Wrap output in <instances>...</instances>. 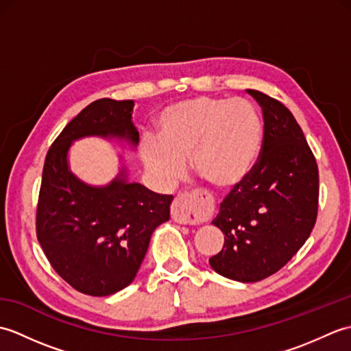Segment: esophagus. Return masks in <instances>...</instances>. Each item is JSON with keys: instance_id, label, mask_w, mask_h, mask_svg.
I'll use <instances>...</instances> for the list:
<instances>
[{"instance_id": "obj_1", "label": "esophagus", "mask_w": 351, "mask_h": 351, "mask_svg": "<svg viewBox=\"0 0 351 351\" xmlns=\"http://www.w3.org/2000/svg\"><path fill=\"white\" fill-rule=\"evenodd\" d=\"M210 213V205L202 193H181L171 204V219L180 225H197Z\"/></svg>"}]
</instances>
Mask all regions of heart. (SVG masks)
Returning <instances> with one entry per match:
<instances>
[{"label":"heart","mask_w":351,"mask_h":351,"mask_svg":"<svg viewBox=\"0 0 351 351\" xmlns=\"http://www.w3.org/2000/svg\"><path fill=\"white\" fill-rule=\"evenodd\" d=\"M156 141L146 137L143 160L164 187H173L193 160L196 173L214 187H240L255 169L263 146V122L243 98L184 99L164 108Z\"/></svg>","instance_id":"obj_1"}]
</instances>
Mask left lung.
<instances>
[{"label":"left lung","instance_id":"obj_1","mask_svg":"<svg viewBox=\"0 0 351 351\" xmlns=\"http://www.w3.org/2000/svg\"><path fill=\"white\" fill-rule=\"evenodd\" d=\"M247 93L263 108V147L250 176L220 204L213 225L225 244L210 258L215 273L245 283L279 271L309 238L318 211V167L299 123L282 102Z\"/></svg>","mask_w":351,"mask_h":351}]
</instances>
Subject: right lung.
<instances>
[{"label": "right lung", "instance_id": "obj_1", "mask_svg": "<svg viewBox=\"0 0 351 351\" xmlns=\"http://www.w3.org/2000/svg\"><path fill=\"white\" fill-rule=\"evenodd\" d=\"M134 101L98 99L64 126L45 158L36 232L52 268L72 288L104 297L136 278L154 230L170 219L173 196L130 182L122 166L113 181L90 185L69 167V149L84 137L137 147Z\"/></svg>", "mask_w": 351, "mask_h": 351}]
</instances>
